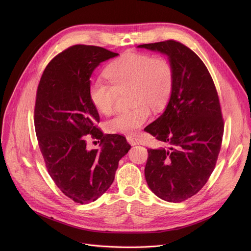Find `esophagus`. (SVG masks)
I'll list each match as a JSON object with an SVG mask.
<instances>
[{
	"mask_svg": "<svg viewBox=\"0 0 251 251\" xmlns=\"http://www.w3.org/2000/svg\"><path fill=\"white\" fill-rule=\"evenodd\" d=\"M126 139H127V142L129 143V144H130L131 146H134V145L137 144V141H136L135 138H133L132 136H127Z\"/></svg>",
	"mask_w": 251,
	"mask_h": 251,
	"instance_id": "1",
	"label": "esophagus"
}]
</instances>
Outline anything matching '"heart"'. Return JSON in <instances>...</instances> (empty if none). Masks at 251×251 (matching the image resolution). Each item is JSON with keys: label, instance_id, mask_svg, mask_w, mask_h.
<instances>
[{"label": "heart", "instance_id": "b5f03b06", "mask_svg": "<svg viewBox=\"0 0 251 251\" xmlns=\"http://www.w3.org/2000/svg\"><path fill=\"white\" fill-rule=\"evenodd\" d=\"M110 84L94 80L89 85V98L102 114H109L118 93L130 91L134 108L114 116L106 123L113 134L132 135L150 118V109L158 112L166 106L173 88V68L163 56L128 52L110 62L104 70Z\"/></svg>", "mask_w": 251, "mask_h": 251}]
</instances>
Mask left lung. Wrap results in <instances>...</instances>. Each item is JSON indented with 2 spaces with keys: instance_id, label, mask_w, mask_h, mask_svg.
I'll return each instance as SVG.
<instances>
[{
  "instance_id": "obj_1",
  "label": "left lung",
  "mask_w": 251,
  "mask_h": 251,
  "mask_svg": "<svg viewBox=\"0 0 251 251\" xmlns=\"http://www.w3.org/2000/svg\"><path fill=\"white\" fill-rule=\"evenodd\" d=\"M138 48L166 54L173 68L166 109L144 129L169 148L148 150L145 177L157 197L181 202L205 185L216 167L224 135L219 95L204 63L183 44L171 40Z\"/></svg>"
}]
</instances>
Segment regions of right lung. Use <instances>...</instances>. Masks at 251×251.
<instances>
[{"instance_id": "1", "label": "right lung", "mask_w": 251, "mask_h": 251, "mask_svg": "<svg viewBox=\"0 0 251 251\" xmlns=\"http://www.w3.org/2000/svg\"><path fill=\"white\" fill-rule=\"evenodd\" d=\"M117 55L100 47H70L47 65L37 91L34 127L46 167L57 188L81 204L109 189L131 148L125 137L96 127L100 118L88 92L94 69ZM88 133L100 140V150L87 148Z\"/></svg>"}]
</instances>
